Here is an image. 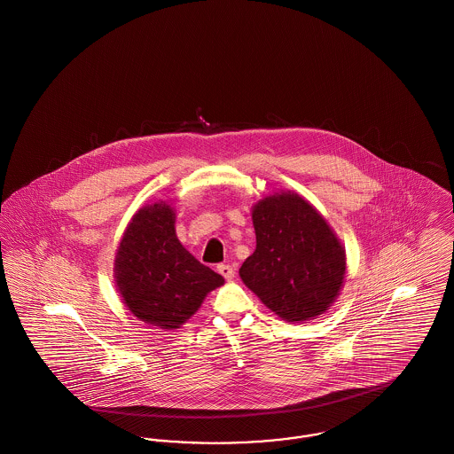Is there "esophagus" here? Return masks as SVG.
<instances>
[{"mask_svg":"<svg viewBox=\"0 0 454 454\" xmlns=\"http://www.w3.org/2000/svg\"><path fill=\"white\" fill-rule=\"evenodd\" d=\"M217 272L226 279V281H231L235 278V269L228 263H219L217 265Z\"/></svg>","mask_w":454,"mask_h":454,"instance_id":"obj_1","label":"esophagus"}]
</instances>
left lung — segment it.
I'll use <instances>...</instances> for the list:
<instances>
[{"instance_id":"left-lung-1","label":"left lung","mask_w":454,"mask_h":454,"mask_svg":"<svg viewBox=\"0 0 454 454\" xmlns=\"http://www.w3.org/2000/svg\"><path fill=\"white\" fill-rule=\"evenodd\" d=\"M255 252L239 267L243 282L286 322H304L337 298L346 254L324 217L298 194L265 197L255 206Z\"/></svg>"}]
</instances>
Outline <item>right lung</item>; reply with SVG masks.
I'll use <instances>...</instances> for the list:
<instances>
[{
	"label": "right lung",
	"mask_w": 454,
	"mask_h": 454,
	"mask_svg": "<svg viewBox=\"0 0 454 454\" xmlns=\"http://www.w3.org/2000/svg\"><path fill=\"white\" fill-rule=\"evenodd\" d=\"M167 204L143 207L115 255V282L130 313L160 328L185 324L224 279L194 259L175 235Z\"/></svg>",
	"instance_id": "obj_1"
}]
</instances>
